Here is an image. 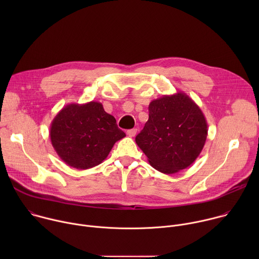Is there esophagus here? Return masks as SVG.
<instances>
[{
  "label": "esophagus",
  "mask_w": 259,
  "mask_h": 259,
  "mask_svg": "<svg viewBox=\"0 0 259 259\" xmlns=\"http://www.w3.org/2000/svg\"><path fill=\"white\" fill-rule=\"evenodd\" d=\"M137 133V129H130L127 131V135L130 136V137H134Z\"/></svg>",
  "instance_id": "34e87169"
}]
</instances>
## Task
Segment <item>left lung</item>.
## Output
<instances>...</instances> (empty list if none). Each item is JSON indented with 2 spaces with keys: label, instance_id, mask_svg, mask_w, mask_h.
<instances>
[{
  "label": "left lung",
  "instance_id": "1",
  "mask_svg": "<svg viewBox=\"0 0 259 259\" xmlns=\"http://www.w3.org/2000/svg\"><path fill=\"white\" fill-rule=\"evenodd\" d=\"M149 120L135 141L156 170L174 174L191 166L205 145L208 125L186 93L163 95L149 105Z\"/></svg>",
  "mask_w": 259,
  "mask_h": 259
}]
</instances>
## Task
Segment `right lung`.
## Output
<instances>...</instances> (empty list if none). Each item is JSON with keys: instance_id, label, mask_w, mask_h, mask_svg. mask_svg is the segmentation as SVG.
<instances>
[{"instance_id": "right-lung-1", "label": "right lung", "mask_w": 259, "mask_h": 259, "mask_svg": "<svg viewBox=\"0 0 259 259\" xmlns=\"http://www.w3.org/2000/svg\"><path fill=\"white\" fill-rule=\"evenodd\" d=\"M125 136L116 119L97 101L65 105L50 126L55 152L65 164L79 170L102 163L114 144Z\"/></svg>"}]
</instances>
